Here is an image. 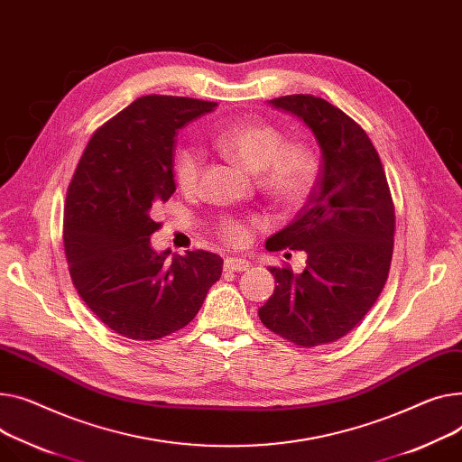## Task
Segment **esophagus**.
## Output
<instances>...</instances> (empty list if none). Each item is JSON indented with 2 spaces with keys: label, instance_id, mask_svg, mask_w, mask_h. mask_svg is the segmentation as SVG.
<instances>
[{
  "label": "esophagus",
  "instance_id": "34e87169",
  "mask_svg": "<svg viewBox=\"0 0 462 462\" xmlns=\"http://www.w3.org/2000/svg\"><path fill=\"white\" fill-rule=\"evenodd\" d=\"M251 267L249 260H243V258H226L225 260V269L232 271V273H243Z\"/></svg>",
  "mask_w": 462,
  "mask_h": 462
}]
</instances>
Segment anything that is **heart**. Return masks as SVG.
Instances as JSON below:
<instances>
[{
  "label": "heart",
  "mask_w": 462,
  "mask_h": 462,
  "mask_svg": "<svg viewBox=\"0 0 462 462\" xmlns=\"http://www.w3.org/2000/svg\"><path fill=\"white\" fill-rule=\"evenodd\" d=\"M215 144L243 169L258 172L262 191L281 204H300L318 174V158L310 144L284 141L281 130L269 122H232L215 134ZM172 172L181 191H193L202 174V153L186 144L174 153ZM219 236L230 245L249 239V225L243 219L225 217L217 226Z\"/></svg>",
  "instance_id": "heart-1"
}]
</instances>
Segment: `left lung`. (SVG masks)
I'll return each mask as SVG.
<instances>
[{"label": "left lung", "instance_id": "left-lung-1", "mask_svg": "<svg viewBox=\"0 0 462 462\" xmlns=\"http://www.w3.org/2000/svg\"><path fill=\"white\" fill-rule=\"evenodd\" d=\"M269 104L299 116L321 150V172L297 217L265 243L304 251L302 273L269 267L274 291L262 323L299 347L340 340L370 312L388 279L395 213L379 153L367 134L323 98L291 95Z\"/></svg>", "mask_w": 462, "mask_h": 462}]
</instances>
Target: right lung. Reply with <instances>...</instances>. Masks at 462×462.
<instances>
[{
  "instance_id": "obj_1",
  "label": "right lung",
  "mask_w": 462,
  "mask_h": 462,
  "mask_svg": "<svg viewBox=\"0 0 462 462\" xmlns=\"http://www.w3.org/2000/svg\"><path fill=\"white\" fill-rule=\"evenodd\" d=\"M215 102L148 95L90 137L67 193L63 241L72 282L97 318L130 340H158L199 314L221 279L208 251L156 253V208L176 191L178 130Z\"/></svg>"
}]
</instances>
